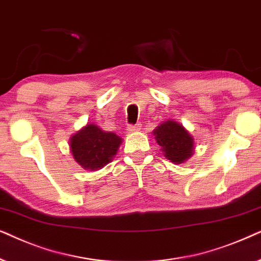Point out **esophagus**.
Returning <instances> with one entry per match:
<instances>
[{"label":"esophagus","mask_w":261,"mask_h":261,"mask_svg":"<svg viewBox=\"0 0 261 261\" xmlns=\"http://www.w3.org/2000/svg\"><path fill=\"white\" fill-rule=\"evenodd\" d=\"M127 130L130 131V133H136V131L141 130V124H135V125H128L127 126Z\"/></svg>","instance_id":"34e87169"}]
</instances>
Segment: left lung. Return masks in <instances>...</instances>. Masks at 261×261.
<instances>
[{
  "instance_id": "8db88e82",
  "label": "left lung",
  "mask_w": 261,
  "mask_h": 261,
  "mask_svg": "<svg viewBox=\"0 0 261 261\" xmlns=\"http://www.w3.org/2000/svg\"><path fill=\"white\" fill-rule=\"evenodd\" d=\"M156 142L172 162L181 163L192 155L193 138L182 125L175 121H166L154 130Z\"/></svg>"
}]
</instances>
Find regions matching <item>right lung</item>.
Segmentation results:
<instances>
[{
	"label": "right lung",
	"mask_w": 261,
	"mask_h": 261,
	"mask_svg": "<svg viewBox=\"0 0 261 261\" xmlns=\"http://www.w3.org/2000/svg\"><path fill=\"white\" fill-rule=\"evenodd\" d=\"M121 138L96 125H87L70 141L76 162L87 171H98L109 163L118 150Z\"/></svg>",
	"instance_id": "1"
}]
</instances>
